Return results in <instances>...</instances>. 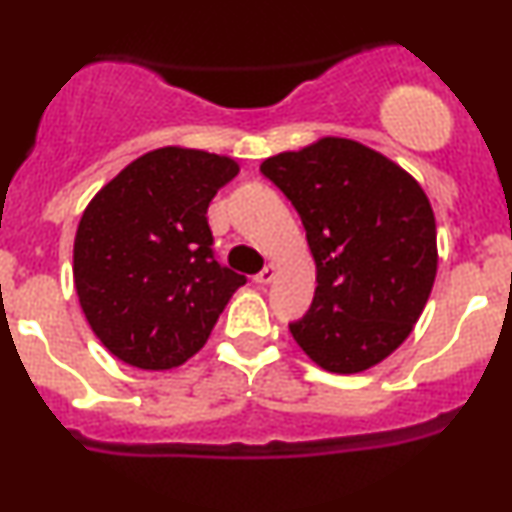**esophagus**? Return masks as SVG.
<instances>
[{
	"label": "esophagus",
	"instance_id": "1",
	"mask_svg": "<svg viewBox=\"0 0 512 512\" xmlns=\"http://www.w3.org/2000/svg\"><path fill=\"white\" fill-rule=\"evenodd\" d=\"M274 276H276V267L274 264H267V267L262 269V272H257L255 274V284H272L274 281Z\"/></svg>",
	"mask_w": 512,
	"mask_h": 512
}]
</instances>
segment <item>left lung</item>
<instances>
[{
	"instance_id": "8db88e82",
	"label": "left lung",
	"mask_w": 512,
	"mask_h": 512,
	"mask_svg": "<svg viewBox=\"0 0 512 512\" xmlns=\"http://www.w3.org/2000/svg\"><path fill=\"white\" fill-rule=\"evenodd\" d=\"M260 173L298 211L317 267L293 339L330 373L380 363L409 337L436 279V219L419 182L337 137L267 158Z\"/></svg>"
}]
</instances>
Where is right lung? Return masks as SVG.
Returning a JSON list of instances; mask_svg holds the SVG:
<instances>
[{
	"instance_id": "1",
	"label": "right lung",
	"mask_w": 512,
	"mask_h": 512,
	"mask_svg": "<svg viewBox=\"0 0 512 512\" xmlns=\"http://www.w3.org/2000/svg\"><path fill=\"white\" fill-rule=\"evenodd\" d=\"M238 175L228 156L166 146L91 199L74 240V286L105 349L166 370L202 349L245 276L214 257L209 202Z\"/></svg>"
}]
</instances>
